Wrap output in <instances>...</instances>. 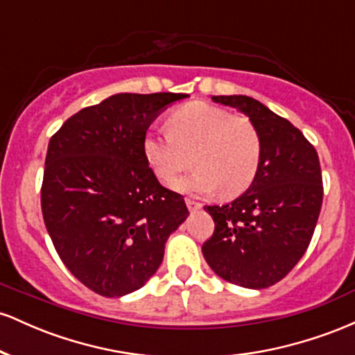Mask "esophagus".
<instances>
[{
    "mask_svg": "<svg viewBox=\"0 0 355 355\" xmlns=\"http://www.w3.org/2000/svg\"><path fill=\"white\" fill-rule=\"evenodd\" d=\"M185 203H187V207H189L190 211L198 210V209H200V207H202V203L197 202V200H193V198H187Z\"/></svg>",
    "mask_w": 355,
    "mask_h": 355,
    "instance_id": "obj_1",
    "label": "esophagus"
}]
</instances>
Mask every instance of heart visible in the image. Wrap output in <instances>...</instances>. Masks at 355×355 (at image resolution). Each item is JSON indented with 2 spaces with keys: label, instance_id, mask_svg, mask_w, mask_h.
<instances>
[{
  "label": "heart",
  "instance_id": "1",
  "mask_svg": "<svg viewBox=\"0 0 355 355\" xmlns=\"http://www.w3.org/2000/svg\"><path fill=\"white\" fill-rule=\"evenodd\" d=\"M144 152L152 172L172 183L187 168L193 172L175 183L178 190L237 197L255 180L262 160V137L245 116H234L215 105L193 101L173 110L168 130L152 128L144 138Z\"/></svg>",
  "mask_w": 355,
  "mask_h": 355
}]
</instances>
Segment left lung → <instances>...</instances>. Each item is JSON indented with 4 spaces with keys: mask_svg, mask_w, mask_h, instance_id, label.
Here are the masks:
<instances>
[{
    "mask_svg": "<svg viewBox=\"0 0 355 355\" xmlns=\"http://www.w3.org/2000/svg\"><path fill=\"white\" fill-rule=\"evenodd\" d=\"M237 108L262 137V160L254 183L227 205L205 207L215 222L202 245L211 270L227 282L267 288L297 266L311 243L324 187L319 155L285 118L250 96H211Z\"/></svg>",
    "mask_w": 355,
    "mask_h": 355,
    "instance_id": "1",
    "label": "left lung"
}]
</instances>
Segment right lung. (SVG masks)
<instances>
[{
    "instance_id": "right-lung-1",
    "label": "right lung",
    "mask_w": 355,
    "mask_h": 355,
    "mask_svg": "<svg viewBox=\"0 0 355 355\" xmlns=\"http://www.w3.org/2000/svg\"><path fill=\"white\" fill-rule=\"evenodd\" d=\"M187 96L118 93L68 118L48 144L44 225L68 270L96 294L121 297L144 287L189 215L144 152L158 113Z\"/></svg>"
}]
</instances>
